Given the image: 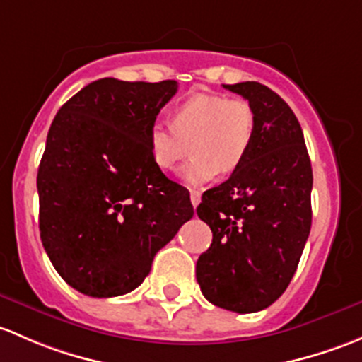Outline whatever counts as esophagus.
I'll list each match as a JSON object with an SVG mask.
<instances>
[{
	"mask_svg": "<svg viewBox=\"0 0 362 362\" xmlns=\"http://www.w3.org/2000/svg\"><path fill=\"white\" fill-rule=\"evenodd\" d=\"M189 199H192L193 207H197L200 204V192H195V189H192V192H189Z\"/></svg>",
	"mask_w": 362,
	"mask_h": 362,
	"instance_id": "1",
	"label": "esophagus"
}]
</instances>
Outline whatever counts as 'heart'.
I'll list each match as a JSON object with an SVG mask.
<instances>
[{
  "label": "heart",
  "instance_id": "heart-1",
  "mask_svg": "<svg viewBox=\"0 0 362 362\" xmlns=\"http://www.w3.org/2000/svg\"><path fill=\"white\" fill-rule=\"evenodd\" d=\"M255 130L256 117L247 100L197 92L173 107L170 127L151 125L150 155L160 170L170 173L192 151L182 180L202 185L218 173H235L251 153Z\"/></svg>",
  "mask_w": 362,
  "mask_h": 362
}]
</instances>
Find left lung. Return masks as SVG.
Segmentation results:
<instances>
[{
	"label": "left lung",
	"instance_id": "left-lung-1",
	"mask_svg": "<svg viewBox=\"0 0 362 362\" xmlns=\"http://www.w3.org/2000/svg\"><path fill=\"white\" fill-rule=\"evenodd\" d=\"M223 87L251 104L255 141L245 162L197 207L212 230L197 281L212 305L251 314L286 291L300 263L312 225V165L284 99L258 81Z\"/></svg>",
	"mask_w": 362,
	"mask_h": 362
}]
</instances>
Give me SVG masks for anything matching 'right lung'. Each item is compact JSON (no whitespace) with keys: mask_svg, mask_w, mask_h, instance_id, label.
Returning <instances> with one entry per match:
<instances>
[{"mask_svg":"<svg viewBox=\"0 0 362 362\" xmlns=\"http://www.w3.org/2000/svg\"><path fill=\"white\" fill-rule=\"evenodd\" d=\"M177 92L103 78L59 110L38 169L40 235L76 291L111 298L141 286L156 252L193 218L188 189L150 155V129Z\"/></svg>","mask_w":362,"mask_h":362,"instance_id":"add662e5","label":"right lung"}]
</instances>
